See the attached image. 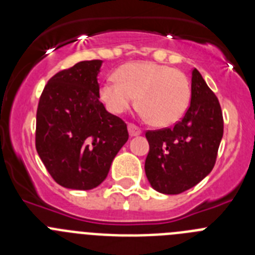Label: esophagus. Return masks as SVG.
Here are the masks:
<instances>
[{
    "label": "esophagus",
    "instance_id": "34e87169",
    "mask_svg": "<svg viewBox=\"0 0 255 255\" xmlns=\"http://www.w3.org/2000/svg\"><path fill=\"white\" fill-rule=\"evenodd\" d=\"M129 134L130 136H136V135H140L141 134V129L140 128H138L136 125H134V124H129Z\"/></svg>",
    "mask_w": 255,
    "mask_h": 255
}]
</instances>
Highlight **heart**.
I'll list each match as a JSON object with an SVG mask.
<instances>
[{
  "mask_svg": "<svg viewBox=\"0 0 255 255\" xmlns=\"http://www.w3.org/2000/svg\"><path fill=\"white\" fill-rule=\"evenodd\" d=\"M116 78L101 85V100L115 115L126 112L136 102L140 114L158 126H170L185 115L191 88L185 74L154 62H129L117 70Z\"/></svg>",
  "mask_w": 255,
  "mask_h": 255,
  "instance_id": "heart-1",
  "label": "heart"
}]
</instances>
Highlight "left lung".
I'll return each instance as SVG.
<instances>
[{
  "label": "left lung",
  "mask_w": 255,
  "mask_h": 255,
  "mask_svg": "<svg viewBox=\"0 0 255 255\" xmlns=\"http://www.w3.org/2000/svg\"><path fill=\"white\" fill-rule=\"evenodd\" d=\"M222 135L218 98L194 69L184 117L172 128L145 132L149 153L144 168L152 188L162 194H180L197 185L215 166Z\"/></svg>",
  "instance_id": "8db88e82"
}]
</instances>
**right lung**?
I'll list each match as a JSON object with an SVG mask.
<instances>
[{
  "instance_id": "add662e5",
  "label": "right lung",
  "mask_w": 255,
  "mask_h": 255,
  "mask_svg": "<svg viewBox=\"0 0 255 255\" xmlns=\"http://www.w3.org/2000/svg\"><path fill=\"white\" fill-rule=\"evenodd\" d=\"M101 60L58 71L39 98L35 148L47 171L67 189L91 190L107 177L129 139L126 124L100 101Z\"/></svg>"
}]
</instances>
